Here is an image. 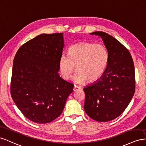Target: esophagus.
<instances>
[{"mask_svg":"<svg viewBox=\"0 0 146 146\" xmlns=\"http://www.w3.org/2000/svg\"><path fill=\"white\" fill-rule=\"evenodd\" d=\"M81 87H79V86H74V87H73V91L74 92H76L78 90H81Z\"/></svg>","mask_w":146,"mask_h":146,"instance_id":"1","label":"esophagus"}]
</instances>
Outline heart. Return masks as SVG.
I'll list each match as a JSON object with an SVG mask.
<instances>
[{
  "label": "heart",
  "mask_w": 146,
  "mask_h": 146,
  "mask_svg": "<svg viewBox=\"0 0 146 146\" xmlns=\"http://www.w3.org/2000/svg\"><path fill=\"white\" fill-rule=\"evenodd\" d=\"M109 61L106 47L102 44L81 42L71 46L68 55L62 54L59 61L61 74L68 80L74 68L77 69L72 77L77 84H82L87 79L94 81L105 73Z\"/></svg>",
  "instance_id": "heart-1"
}]
</instances>
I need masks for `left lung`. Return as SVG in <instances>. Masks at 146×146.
<instances>
[{
	"mask_svg": "<svg viewBox=\"0 0 146 146\" xmlns=\"http://www.w3.org/2000/svg\"><path fill=\"white\" fill-rule=\"evenodd\" d=\"M90 34L101 37L108 50L109 61L100 78L84 88V108L90 118L108 122L119 117L134 95V64L128 50L113 36L101 31Z\"/></svg>",
	"mask_w": 146,
	"mask_h": 146,
	"instance_id": "1",
	"label": "left lung"
}]
</instances>
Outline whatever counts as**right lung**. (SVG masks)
I'll return each mask as SVG.
<instances>
[{
	"mask_svg": "<svg viewBox=\"0 0 146 146\" xmlns=\"http://www.w3.org/2000/svg\"><path fill=\"white\" fill-rule=\"evenodd\" d=\"M64 47L63 33L43 34L18 49L13 63L11 95L23 115L38 123L62 114L74 85L58 72Z\"/></svg>",
	"mask_w": 146,
	"mask_h": 146,
	"instance_id": "1",
	"label": "right lung"
}]
</instances>
